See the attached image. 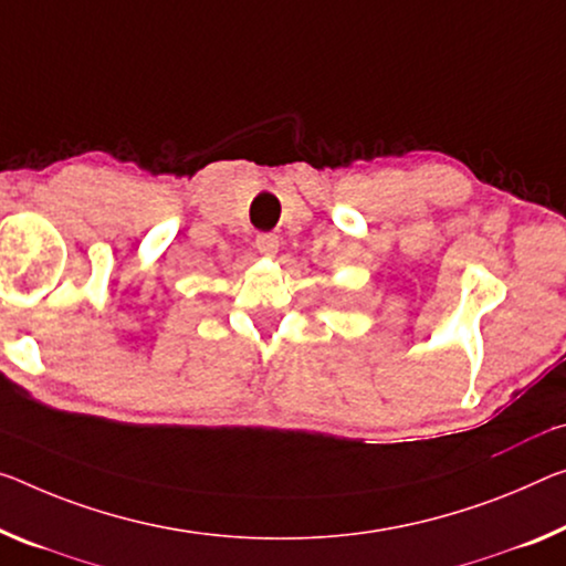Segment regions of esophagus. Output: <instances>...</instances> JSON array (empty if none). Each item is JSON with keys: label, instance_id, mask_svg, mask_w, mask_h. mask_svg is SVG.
Returning <instances> with one entry per match:
<instances>
[{"label": "esophagus", "instance_id": "1", "mask_svg": "<svg viewBox=\"0 0 566 566\" xmlns=\"http://www.w3.org/2000/svg\"><path fill=\"white\" fill-rule=\"evenodd\" d=\"M255 248L260 255L273 258L277 253V248H281V240H277V234H273V232H263V234H258Z\"/></svg>", "mask_w": 566, "mask_h": 566}]
</instances>
